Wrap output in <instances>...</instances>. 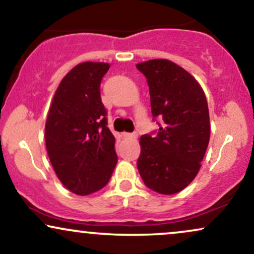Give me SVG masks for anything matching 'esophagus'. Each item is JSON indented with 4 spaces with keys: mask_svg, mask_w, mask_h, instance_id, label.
I'll return each instance as SVG.
<instances>
[{
    "mask_svg": "<svg viewBox=\"0 0 254 254\" xmlns=\"http://www.w3.org/2000/svg\"><path fill=\"white\" fill-rule=\"evenodd\" d=\"M124 137H127V138H136L137 132H124Z\"/></svg>",
    "mask_w": 254,
    "mask_h": 254,
    "instance_id": "34e87169",
    "label": "esophagus"
}]
</instances>
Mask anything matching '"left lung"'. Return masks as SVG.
<instances>
[{
	"instance_id": "1",
	"label": "left lung",
	"mask_w": 254,
	"mask_h": 254,
	"mask_svg": "<svg viewBox=\"0 0 254 254\" xmlns=\"http://www.w3.org/2000/svg\"><path fill=\"white\" fill-rule=\"evenodd\" d=\"M136 68L147 78L153 121L159 124L139 139L137 168L150 190L177 193L196 178L208 148L205 94L191 74L168 60H151Z\"/></svg>"
}]
</instances>
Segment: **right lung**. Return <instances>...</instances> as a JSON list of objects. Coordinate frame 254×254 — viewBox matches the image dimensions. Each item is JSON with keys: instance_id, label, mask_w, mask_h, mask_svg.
Returning <instances> with one entry per match:
<instances>
[{"instance_id": "right-lung-1", "label": "right lung", "mask_w": 254, "mask_h": 254, "mask_svg": "<svg viewBox=\"0 0 254 254\" xmlns=\"http://www.w3.org/2000/svg\"><path fill=\"white\" fill-rule=\"evenodd\" d=\"M110 64L84 62L72 68L55 93L45 125L46 150L61 183L86 196L109 183L118 156L107 127L100 83Z\"/></svg>"}]
</instances>
